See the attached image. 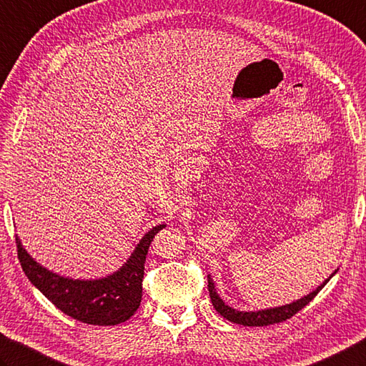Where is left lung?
Returning <instances> with one entry per match:
<instances>
[{
  "label": "left lung",
  "mask_w": 366,
  "mask_h": 366,
  "mask_svg": "<svg viewBox=\"0 0 366 366\" xmlns=\"http://www.w3.org/2000/svg\"><path fill=\"white\" fill-rule=\"evenodd\" d=\"M333 274H336V271ZM207 279H209V293H210L212 305L217 309V312L219 315H223L224 319H227L229 322L239 323V325H244V327H266V325H274V323H280L287 319H292L296 312H300L302 307L307 306L309 302L315 298L317 293H319L322 288L327 285V282L330 280V279H327L320 287H317V290L309 293L307 296H305V298L290 302V305L272 307V309H264V311H257V312H253V311L244 312V311H237V309L224 305V301L219 298L217 290H215V285H213L210 275Z\"/></svg>",
  "instance_id": "8db88e82"
}]
</instances>
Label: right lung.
<instances>
[{
    "mask_svg": "<svg viewBox=\"0 0 366 366\" xmlns=\"http://www.w3.org/2000/svg\"><path fill=\"white\" fill-rule=\"evenodd\" d=\"M165 224L148 231L119 271L97 280L68 279L38 264L16 237L17 257L31 284L61 312L89 325H118L129 320L142 302L144 259L153 237Z\"/></svg>",
    "mask_w": 366,
    "mask_h": 366,
    "instance_id": "obj_1",
    "label": "right lung"
}]
</instances>
